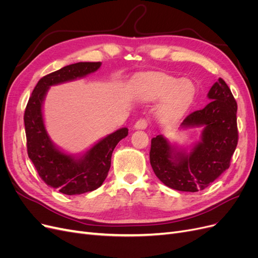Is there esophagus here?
I'll return each instance as SVG.
<instances>
[{
	"instance_id": "esophagus-1",
	"label": "esophagus",
	"mask_w": 258,
	"mask_h": 258,
	"mask_svg": "<svg viewBox=\"0 0 258 258\" xmlns=\"http://www.w3.org/2000/svg\"><path fill=\"white\" fill-rule=\"evenodd\" d=\"M147 119H145V118H141V119H139L137 122H136V124H135V128L136 129H139V130H143V129H145L146 127H147Z\"/></svg>"
}]
</instances>
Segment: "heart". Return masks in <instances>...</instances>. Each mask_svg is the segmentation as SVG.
<instances>
[{
    "instance_id": "obj_1",
    "label": "heart",
    "mask_w": 258,
    "mask_h": 258,
    "mask_svg": "<svg viewBox=\"0 0 258 258\" xmlns=\"http://www.w3.org/2000/svg\"><path fill=\"white\" fill-rule=\"evenodd\" d=\"M137 92L144 101L167 97L160 108V115L166 120H175L188 110L196 88L189 80L162 73H147L140 77Z\"/></svg>"
}]
</instances>
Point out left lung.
Returning <instances> with one entry per match:
<instances>
[{"mask_svg":"<svg viewBox=\"0 0 258 258\" xmlns=\"http://www.w3.org/2000/svg\"><path fill=\"white\" fill-rule=\"evenodd\" d=\"M209 104L183 120V128L202 127L189 153L177 151L162 136L152 139L150 160L166 186L181 191L204 190L230 166L238 144L237 102L224 80L211 87Z\"/></svg>","mask_w":258,"mask_h":258,"instance_id":"1","label":"left lung"}]
</instances>
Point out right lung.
I'll return each instance as SVG.
<instances>
[{"mask_svg":"<svg viewBox=\"0 0 258 258\" xmlns=\"http://www.w3.org/2000/svg\"><path fill=\"white\" fill-rule=\"evenodd\" d=\"M101 62H79L62 68L38 81L25 111V128L28 156L37 173L50 187L64 195H81L102 185L111 168L115 146L128 136L121 128L93 145L81 157H73L53 145L45 129L42 105L50 86L81 79L96 72Z\"/></svg>","mask_w":258,"mask_h":258,"instance_id":"1","label":"right lung"}]
</instances>
